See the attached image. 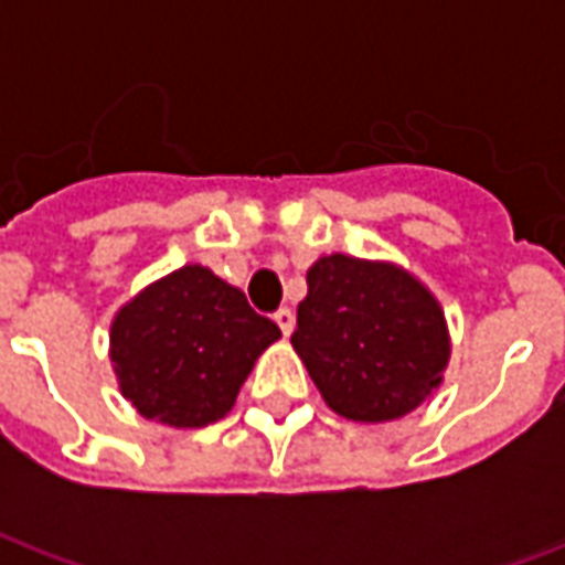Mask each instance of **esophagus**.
Here are the masks:
<instances>
[{"label": "esophagus", "mask_w": 565, "mask_h": 565, "mask_svg": "<svg viewBox=\"0 0 565 565\" xmlns=\"http://www.w3.org/2000/svg\"><path fill=\"white\" fill-rule=\"evenodd\" d=\"M275 323L281 327L284 335H290V332H294V323H296L294 311H290V308H278V311H275Z\"/></svg>", "instance_id": "obj_1"}]
</instances>
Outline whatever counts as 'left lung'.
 Segmentation results:
<instances>
[{
	"instance_id": "obj_1",
	"label": "left lung",
	"mask_w": 565,
	"mask_h": 565,
	"mask_svg": "<svg viewBox=\"0 0 565 565\" xmlns=\"http://www.w3.org/2000/svg\"><path fill=\"white\" fill-rule=\"evenodd\" d=\"M335 415L381 424L415 412L448 366V330L424 284L391 263L320 257L290 335Z\"/></svg>"
}]
</instances>
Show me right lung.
<instances>
[{
    "label": "right lung",
    "instance_id": "1",
    "mask_svg": "<svg viewBox=\"0 0 565 565\" xmlns=\"http://www.w3.org/2000/svg\"><path fill=\"white\" fill-rule=\"evenodd\" d=\"M281 335L245 294L205 266L150 284L111 323V363L139 415L169 426H209L233 408L238 387Z\"/></svg>",
    "mask_w": 565,
    "mask_h": 565
}]
</instances>
